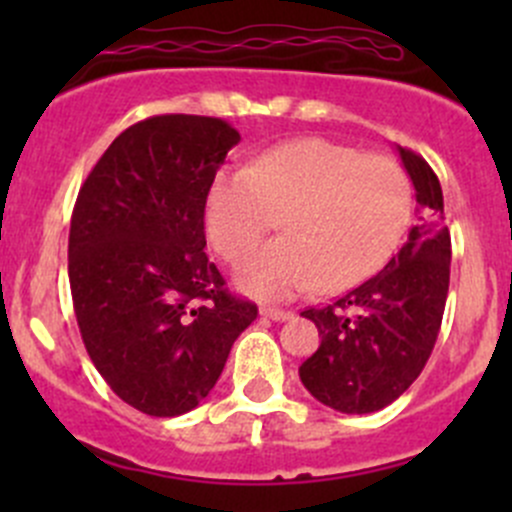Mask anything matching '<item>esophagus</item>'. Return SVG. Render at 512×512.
Wrapping results in <instances>:
<instances>
[{"instance_id": "34e87169", "label": "esophagus", "mask_w": 512, "mask_h": 512, "mask_svg": "<svg viewBox=\"0 0 512 512\" xmlns=\"http://www.w3.org/2000/svg\"><path fill=\"white\" fill-rule=\"evenodd\" d=\"M260 314L262 317L272 319V322H287V319L294 317V314L287 312V309H275V307H262Z\"/></svg>"}]
</instances>
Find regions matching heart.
Returning <instances> with one entry per match:
<instances>
[{
  "instance_id": "b5f03b06",
  "label": "heart",
  "mask_w": 512,
  "mask_h": 512,
  "mask_svg": "<svg viewBox=\"0 0 512 512\" xmlns=\"http://www.w3.org/2000/svg\"><path fill=\"white\" fill-rule=\"evenodd\" d=\"M411 183L389 156L359 153L327 138H297L260 153L247 168L220 170L205 198V230L218 255L240 262L252 297L287 299L322 285L329 292L374 275L404 240Z\"/></svg>"
}]
</instances>
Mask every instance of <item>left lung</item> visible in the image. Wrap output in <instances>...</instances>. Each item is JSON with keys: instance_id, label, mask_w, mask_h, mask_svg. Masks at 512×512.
Instances as JSON below:
<instances>
[{"instance_id": "obj_1", "label": "left lung", "mask_w": 512, "mask_h": 512, "mask_svg": "<svg viewBox=\"0 0 512 512\" xmlns=\"http://www.w3.org/2000/svg\"><path fill=\"white\" fill-rule=\"evenodd\" d=\"M416 190V225L384 270L322 309H304L322 344L299 366L304 389L342 414H374L418 379L441 329L451 235L431 165L396 146Z\"/></svg>"}]
</instances>
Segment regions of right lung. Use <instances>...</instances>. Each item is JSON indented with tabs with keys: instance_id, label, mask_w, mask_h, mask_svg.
Returning a JSON list of instances; mask_svg holds the SVG:
<instances>
[{
	"instance_id": "1",
	"label": "right lung",
	"mask_w": 512,
	"mask_h": 512,
	"mask_svg": "<svg viewBox=\"0 0 512 512\" xmlns=\"http://www.w3.org/2000/svg\"><path fill=\"white\" fill-rule=\"evenodd\" d=\"M240 133L168 113L126 128L76 198L69 282L76 322L113 394L148 416L193 411L257 307L205 255V198Z\"/></svg>"
}]
</instances>
